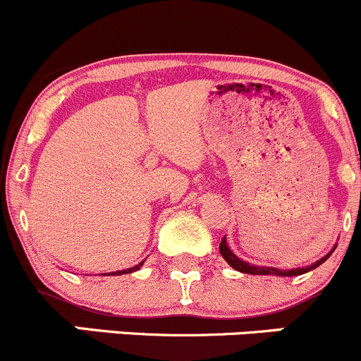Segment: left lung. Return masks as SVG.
Returning a JSON list of instances; mask_svg holds the SVG:
<instances>
[{"label": "left lung", "mask_w": 361, "mask_h": 361, "mask_svg": "<svg viewBox=\"0 0 361 361\" xmlns=\"http://www.w3.org/2000/svg\"><path fill=\"white\" fill-rule=\"evenodd\" d=\"M336 250V248H334ZM334 250L330 251V253H326L325 257L319 258L318 262H314V264L307 265V267H297V269H288V271H285V269H276V267H260V265H253V264H248V262L241 260L239 257H235L234 253H232L231 248L227 246V241H225V238L221 239L220 243V253L221 257L227 260V264L231 265L232 269H235V271L239 272H245V274H262V276H300V274H305V272L312 271V269L319 267V265L323 264V262L326 260V258L330 257V255L334 253Z\"/></svg>", "instance_id": "obj_1"}]
</instances>
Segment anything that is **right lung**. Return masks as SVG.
I'll list each match as a JSON object with an SVG mask.
<instances>
[{
	"label": "right lung",
	"mask_w": 361,
	"mask_h": 361,
	"mask_svg": "<svg viewBox=\"0 0 361 361\" xmlns=\"http://www.w3.org/2000/svg\"><path fill=\"white\" fill-rule=\"evenodd\" d=\"M143 264H145V260L140 262V264L134 265V267H130V269H123V271H116V272H108V274H101V276H122V274H130V272L137 271V269H140Z\"/></svg>",
	"instance_id": "obj_1"
}]
</instances>
